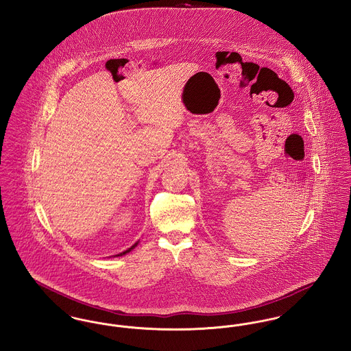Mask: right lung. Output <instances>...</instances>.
Instances as JSON below:
<instances>
[{"instance_id":"right-lung-1","label":"right lung","mask_w":351,"mask_h":351,"mask_svg":"<svg viewBox=\"0 0 351 351\" xmlns=\"http://www.w3.org/2000/svg\"><path fill=\"white\" fill-rule=\"evenodd\" d=\"M136 244H138V243H136ZM136 244H135V245H132V247H128L127 250H124L123 253H121V254H118V256H122V254H125V253H128V252H130L131 249H134V247H136Z\"/></svg>"}]
</instances>
